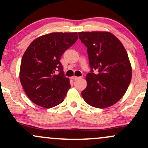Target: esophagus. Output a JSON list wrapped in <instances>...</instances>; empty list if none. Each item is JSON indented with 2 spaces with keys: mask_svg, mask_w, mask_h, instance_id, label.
Here are the masks:
<instances>
[{
  "mask_svg": "<svg viewBox=\"0 0 148 148\" xmlns=\"http://www.w3.org/2000/svg\"><path fill=\"white\" fill-rule=\"evenodd\" d=\"M79 79V77H78V76H72V77H71V79L72 80H76V79Z\"/></svg>",
  "mask_w": 148,
  "mask_h": 148,
  "instance_id": "obj_1",
  "label": "esophagus"
}]
</instances>
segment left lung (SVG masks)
<instances>
[{"label":"left lung","mask_w":148,"mask_h":148,"mask_svg":"<svg viewBox=\"0 0 148 148\" xmlns=\"http://www.w3.org/2000/svg\"><path fill=\"white\" fill-rule=\"evenodd\" d=\"M87 47L90 73L87 87L81 92L86 103L95 108H107L123 97L131 82L132 69L121 42L109 32H79ZM97 70L98 73H93Z\"/></svg>","instance_id":"obj_1"}]
</instances>
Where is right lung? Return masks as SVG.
Returning a JSON list of instances; mask_svg holds the SVG:
<instances>
[{
  "mask_svg": "<svg viewBox=\"0 0 148 148\" xmlns=\"http://www.w3.org/2000/svg\"><path fill=\"white\" fill-rule=\"evenodd\" d=\"M77 40V33H49L33 40L25 50L20 66V81L35 104L49 108L64 101L71 86L60 60Z\"/></svg>",
  "mask_w": 148,
  "mask_h": 148,
  "instance_id": "add662e5",
  "label": "right lung"
}]
</instances>
